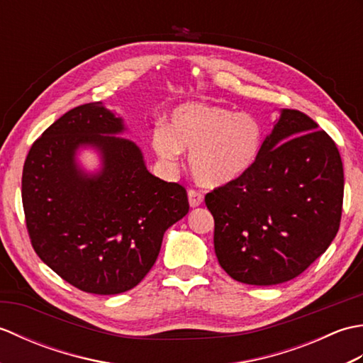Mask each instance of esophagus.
Instances as JSON below:
<instances>
[{"label": "esophagus", "instance_id": "1", "mask_svg": "<svg viewBox=\"0 0 363 363\" xmlns=\"http://www.w3.org/2000/svg\"><path fill=\"white\" fill-rule=\"evenodd\" d=\"M189 195V203L191 207H196L204 201V194L201 190H196V189H189L187 191Z\"/></svg>", "mask_w": 363, "mask_h": 363}]
</instances>
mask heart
<instances>
[{
  "instance_id": "1",
  "label": "heart",
  "mask_w": 363,
  "mask_h": 363,
  "mask_svg": "<svg viewBox=\"0 0 363 363\" xmlns=\"http://www.w3.org/2000/svg\"><path fill=\"white\" fill-rule=\"evenodd\" d=\"M264 130L248 112L223 106L187 103L169 115L168 126L152 130V148L167 162L191 151V172L206 186H221L245 174L256 162Z\"/></svg>"
}]
</instances>
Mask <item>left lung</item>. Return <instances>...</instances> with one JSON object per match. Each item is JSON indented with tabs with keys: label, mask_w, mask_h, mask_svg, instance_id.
Masks as SVG:
<instances>
[{
	"label": "left lung",
	"mask_w": 363,
	"mask_h": 363,
	"mask_svg": "<svg viewBox=\"0 0 363 363\" xmlns=\"http://www.w3.org/2000/svg\"><path fill=\"white\" fill-rule=\"evenodd\" d=\"M343 187L335 142L306 113L284 109L248 172L204 198L221 268L250 285L299 276L338 233Z\"/></svg>",
	"instance_id": "left-lung-1"
}]
</instances>
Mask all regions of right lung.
Instances as JSON below:
<instances>
[{
    "label": "right lung",
    "mask_w": 363,
    "mask_h": 363,
    "mask_svg": "<svg viewBox=\"0 0 363 363\" xmlns=\"http://www.w3.org/2000/svg\"><path fill=\"white\" fill-rule=\"evenodd\" d=\"M101 101L68 111L30 146L21 199L37 256L73 287L95 295L134 289L156 262L165 230L189 212L187 190L152 176ZM82 144L102 150L95 178L74 165Z\"/></svg>",
    "instance_id": "1"
}]
</instances>
